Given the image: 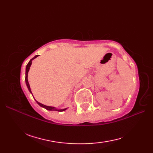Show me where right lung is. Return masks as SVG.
Segmentation results:
<instances>
[{
    "mask_svg": "<svg viewBox=\"0 0 153 153\" xmlns=\"http://www.w3.org/2000/svg\"><path fill=\"white\" fill-rule=\"evenodd\" d=\"M37 56H38V55H36V56H35L33 58H32V59L30 60V61L29 62V63L27 64V66H26V70H25V83H26V85H27V88H28L29 91H30V92L31 94H32V93H31V91L30 85V84H29L28 79H27L28 71H29V70H30V66H31V62H32V60H33L34 58H37ZM36 102H37V103L38 104V105H39V106H41V107H43V108H45V109H47V110H51V111L62 112V111H64V110H66L67 109V108H64V109H56V108H54V107H53V106H46V105H43V104L39 102L38 101H37V100H36Z\"/></svg>",
    "mask_w": 153,
    "mask_h": 153,
    "instance_id": "add662e5",
    "label": "right lung"
}]
</instances>
